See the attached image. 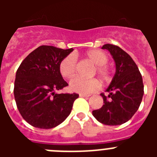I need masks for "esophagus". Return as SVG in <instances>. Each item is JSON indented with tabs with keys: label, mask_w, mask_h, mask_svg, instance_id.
Listing matches in <instances>:
<instances>
[{
	"label": "esophagus",
	"mask_w": 157,
	"mask_h": 157,
	"mask_svg": "<svg viewBox=\"0 0 157 157\" xmlns=\"http://www.w3.org/2000/svg\"><path fill=\"white\" fill-rule=\"evenodd\" d=\"M79 97L80 98H89L90 95H88V94H79Z\"/></svg>",
	"instance_id": "obj_1"
}]
</instances>
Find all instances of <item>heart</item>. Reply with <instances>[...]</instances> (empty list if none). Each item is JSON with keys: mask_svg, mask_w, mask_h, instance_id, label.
Returning a JSON list of instances; mask_svg holds the SVG:
<instances>
[{"mask_svg": "<svg viewBox=\"0 0 157 157\" xmlns=\"http://www.w3.org/2000/svg\"><path fill=\"white\" fill-rule=\"evenodd\" d=\"M87 57L97 65V74L105 81H109L110 78V70L106 66L109 61V57L103 51L98 49L89 50L86 53ZM76 59L74 54H69L62 59L59 65V71L62 77L64 78H71L75 74ZM101 87L99 81L95 78L86 79L81 77H75L69 83V88L71 91L80 94H90L98 91Z\"/></svg>", "mask_w": 157, "mask_h": 157, "instance_id": "b5f03b06", "label": "heart"}]
</instances>
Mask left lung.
<instances>
[{"instance_id":"left-lung-1","label":"left lung","mask_w":157,"mask_h":157,"mask_svg":"<svg viewBox=\"0 0 157 157\" xmlns=\"http://www.w3.org/2000/svg\"><path fill=\"white\" fill-rule=\"evenodd\" d=\"M110 52L116 64V73L106 89L108 96L101 94L104 105L92 112L93 116L105 125H121L138 111L144 94L142 77L133 59L117 45L105 44L101 47Z\"/></svg>"}]
</instances>
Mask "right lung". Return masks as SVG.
<instances>
[{"instance_id": "right-lung-1", "label": "right lung", "mask_w": 157, "mask_h": 157, "mask_svg": "<svg viewBox=\"0 0 157 157\" xmlns=\"http://www.w3.org/2000/svg\"><path fill=\"white\" fill-rule=\"evenodd\" d=\"M74 50L41 45L23 59L16 75L14 96L29 124L50 129L63 123L71 112L77 94H56L68 84L59 73L62 59Z\"/></svg>"}]
</instances>
